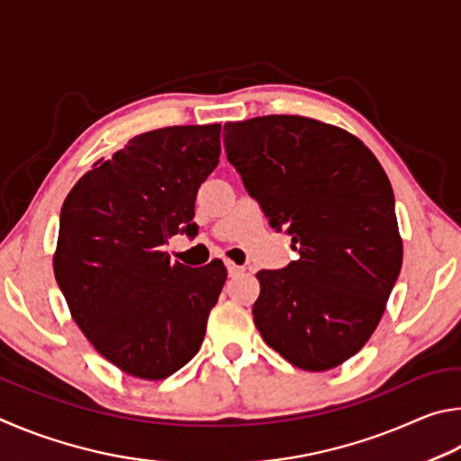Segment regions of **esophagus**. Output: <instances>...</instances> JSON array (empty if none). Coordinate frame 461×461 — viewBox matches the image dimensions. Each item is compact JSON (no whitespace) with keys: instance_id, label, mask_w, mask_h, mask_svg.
Returning <instances> with one entry per match:
<instances>
[{"instance_id":"esophagus-1","label":"esophagus","mask_w":461,"mask_h":461,"mask_svg":"<svg viewBox=\"0 0 461 461\" xmlns=\"http://www.w3.org/2000/svg\"><path fill=\"white\" fill-rule=\"evenodd\" d=\"M226 269H229V276H239V273H243V267H239L232 261H226Z\"/></svg>"}]
</instances>
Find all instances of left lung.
<instances>
[{"label":"left lung","instance_id":"8db88e82","mask_svg":"<svg viewBox=\"0 0 461 461\" xmlns=\"http://www.w3.org/2000/svg\"><path fill=\"white\" fill-rule=\"evenodd\" d=\"M224 131L226 158L300 253L257 273L255 326L297 368L340 366L373 336L402 265L389 177L357 135L312 117L265 115Z\"/></svg>","mask_w":461,"mask_h":461}]
</instances>
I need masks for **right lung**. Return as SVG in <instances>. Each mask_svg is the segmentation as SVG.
Returning <instances> with one entry per match:
<instances>
[{"mask_svg":"<svg viewBox=\"0 0 461 461\" xmlns=\"http://www.w3.org/2000/svg\"><path fill=\"white\" fill-rule=\"evenodd\" d=\"M218 156V123L153 129L96 161L64 200L56 281L86 340L125 375L161 381L204 340L224 263L192 269L161 247L196 235L194 202Z\"/></svg>","mask_w":461,"mask_h":461,"instance_id":"add662e5","label":"right lung"}]
</instances>
